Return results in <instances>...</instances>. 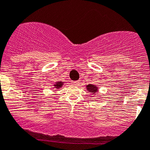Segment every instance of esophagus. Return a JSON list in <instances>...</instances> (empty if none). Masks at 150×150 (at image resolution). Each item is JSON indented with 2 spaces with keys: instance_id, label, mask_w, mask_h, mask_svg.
I'll list each match as a JSON object with an SVG mask.
<instances>
[{
  "instance_id": "obj_1",
  "label": "esophagus",
  "mask_w": 150,
  "mask_h": 150,
  "mask_svg": "<svg viewBox=\"0 0 150 150\" xmlns=\"http://www.w3.org/2000/svg\"><path fill=\"white\" fill-rule=\"evenodd\" d=\"M71 83H72V85H79V83H80V80H76V81H72Z\"/></svg>"
}]
</instances>
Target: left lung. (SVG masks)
I'll use <instances>...</instances> for the list:
<instances>
[{
	"mask_svg": "<svg viewBox=\"0 0 150 150\" xmlns=\"http://www.w3.org/2000/svg\"><path fill=\"white\" fill-rule=\"evenodd\" d=\"M87 90H88L90 93H91L93 95L95 93H96L98 91V88L96 86V85H93L92 84H89V85H87Z\"/></svg>",
	"mask_w": 150,
	"mask_h": 150,
	"instance_id": "obj_1",
	"label": "left lung"
}]
</instances>
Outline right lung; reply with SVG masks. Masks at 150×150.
<instances>
[{
  "label": "right lung",
  "instance_id": "add662e5",
  "mask_svg": "<svg viewBox=\"0 0 150 150\" xmlns=\"http://www.w3.org/2000/svg\"><path fill=\"white\" fill-rule=\"evenodd\" d=\"M62 85H63V82L60 81V82H57V83L54 85V86H55V88L59 89L60 88H61Z\"/></svg>",
  "mask_w": 150,
  "mask_h": 150
}]
</instances>
